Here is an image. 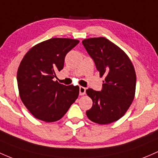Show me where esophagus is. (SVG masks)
I'll list each match as a JSON object with an SVG mask.
<instances>
[{
    "label": "esophagus",
    "instance_id": "obj_1",
    "mask_svg": "<svg viewBox=\"0 0 158 158\" xmlns=\"http://www.w3.org/2000/svg\"><path fill=\"white\" fill-rule=\"evenodd\" d=\"M85 88L80 86V87H79V94H80V95H84V94H85Z\"/></svg>",
    "mask_w": 158,
    "mask_h": 158
}]
</instances>
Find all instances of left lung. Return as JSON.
Instances as JSON below:
<instances>
[{"label":"left lung","instance_id":"8db88e82","mask_svg":"<svg viewBox=\"0 0 158 158\" xmlns=\"http://www.w3.org/2000/svg\"><path fill=\"white\" fill-rule=\"evenodd\" d=\"M82 44L101 77H105L101 92L86 90L93 101L86 115L101 125L115 122L127 113L135 98L136 75L133 64L120 48L106 38L86 39Z\"/></svg>","mask_w":158,"mask_h":158}]
</instances>
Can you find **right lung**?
<instances>
[{"label":"right lung","instance_id":"right-lung-1","mask_svg":"<svg viewBox=\"0 0 158 158\" xmlns=\"http://www.w3.org/2000/svg\"><path fill=\"white\" fill-rule=\"evenodd\" d=\"M79 42L53 38L33 46L23 57L17 71L19 97L36 119L59 120L77 99L79 86H66L53 79L64 68L66 54Z\"/></svg>","mask_w":158,"mask_h":158}]
</instances>
